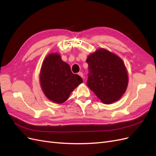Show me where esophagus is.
<instances>
[{
	"label": "esophagus",
	"instance_id": "obj_1",
	"mask_svg": "<svg viewBox=\"0 0 156 156\" xmlns=\"http://www.w3.org/2000/svg\"><path fill=\"white\" fill-rule=\"evenodd\" d=\"M78 75H79L80 77H81L82 78H83V77H84V76H83V73L82 72H79V73H78Z\"/></svg>",
	"mask_w": 156,
	"mask_h": 156
}]
</instances>
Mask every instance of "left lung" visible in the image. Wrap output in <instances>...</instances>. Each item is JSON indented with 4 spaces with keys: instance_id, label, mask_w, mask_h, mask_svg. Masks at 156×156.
Segmentation results:
<instances>
[{
    "instance_id": "left-lung-1",
    "label": "left lung",
    "mask_w": 156,
    "mask_h": 156,
    "mask_svg": "<svg viewBox=\"0 0 156 156\" xmlns=\"http://www.w3.org/2000/svg\"><path fill=\"white\" fill-rule=\"evenodd\" d=\"M88 65L87 86L105 104L120 99L126 90L128 75L119 56L99 49L87 59Z\"/></svg>"
}]
</instances>
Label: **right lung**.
<instances>
[{"instance_id":"1","label":"right lung","mask_w":156,"mask_h":156,"mask_svg":"<svg viewBox=\"0 0 156 156\" xmlns=\"http://www.w3.org/2000/svg\"><path fill=\"white\" fill-rule=\"evenodd\" d=\"M40 81L45 96L58 104L66 101L71 92L83 83L82 78L73 74L69 66L57 53L50 54L44 59Z\"/></svg>"}]
</instances>
